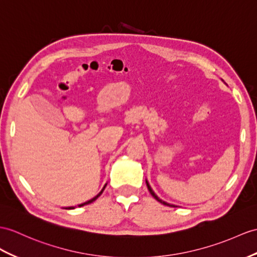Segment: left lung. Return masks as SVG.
I'll list each match as a JSON object with an SVG mask.
<instances>
[{"instance_id":"obj_1","label":"left lung","mask_w":257,"mask_h":257,"mask_svg":"<svg viewBox=\"0 0 257 257\" xmlns=\"http://www.w3.org/2000/svg\"><path fill=\"white\" fill-rule=\"evenodd\" d=\"M101 193H102V192H100V193L98 194V195H97L96 197H93L92 199H90V201H88V202H86V203H84L83 205H87V204H90V203H92V202H95V201H96V199H97V198H98V197H99L100 195H101ZM152 195H153V196H154V197H155L156 199H157V201H159V202H160V199H159V198H158L157 196H156V195H155V193H154L153 191H152ZM83 205H80V206H83ZM68 209H72V208L70 207V208H68Z\"/></svg>"}]
</instances>
